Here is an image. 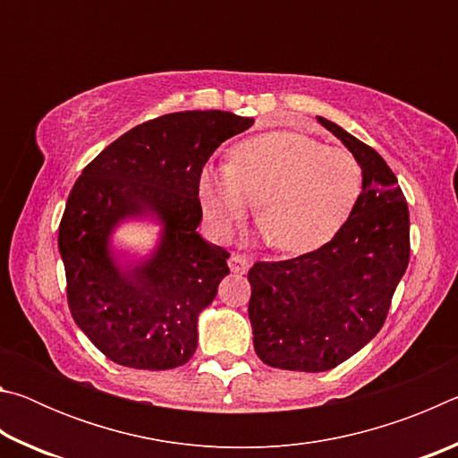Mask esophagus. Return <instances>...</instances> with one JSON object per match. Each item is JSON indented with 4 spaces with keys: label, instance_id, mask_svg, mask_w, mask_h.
Listing matches in <instances>:
<instances>
[{
    "label": "esophagus",
    "instance_id": "34e87169",
    "mask_svg": "<svg viewBox=\"0 0 458 458\" xmlns=\"http://www.w3.org/2000/svg\"><path fill=\"white\" fill-rule=\"evenodd\" d=\"M228 267L232 273H238V275H244L248 268H250V260H248L246 257H242V254H232V257L228 259Z\"/></svg>",
    "mask_w": 458,
    "mask_h": 458
}]
</instances>
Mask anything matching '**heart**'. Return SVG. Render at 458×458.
Listing matches in <instances>:
<instances>
[{
  "instance_id": "obj_1",
  "label": "heart",
  "mask_w": 458,
  "mask_h": 458,
  "mask_svg": "<svg viewBox=\"0 0 458 458\" xmlns=\"http://www.w3.org/2000/svg\"><path fill=\"white\" fill-rule=\"evenodd\" d=\"M363 172L344 149L273 131L240 141L228 164L206 167L199 198L212 228L226 234L254 201V220L278 252L305 254L327 244L361 196Z\"/></svg>"
}]
</instances>
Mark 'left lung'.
<instances>
[{
    "mask_svg": "<svg viewBox=\"0 0 458 458\" xmlns=\"http://www.w3.org/2000/svg\"><path fill=\"white\" fill-rule=\"evenodd\" d=\"M363 172L361 196L327 244L291 260L254 262L248 317L270 368L327 371L377 335L410 259V214L382 155L317 117Z\"/></svg>",
    "mask_w": 458,
    "mask_h": 458,
    "instance_id": "8db88e82",
    "label": "left lung"
}]
</instances>
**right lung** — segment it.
<instances>
[{"instance_id": "1", "label": "right lung", "mask_w": 458, "mask_h": 458, "mask_svg": "<svg viewBox=\"0 0 458 458\" xmlns=\"http://www.w3.org/2000/svg\"><path fill=\"white\" fill-rule=\"evenodd\" d=\"M254 119L226 111L172 113L137 125L82 169L58 230L68 307L98 352L119 366L172 369L198 347V317L230 273L224 248L198 234L199 175L220 143ZM151 217V258L110 248L125 219Z\"/></svg>"}]
</instances>
